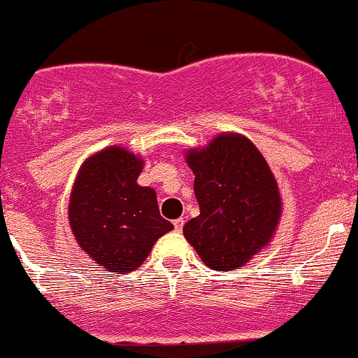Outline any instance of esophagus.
Returning <instances> with one entry per match:
<instances>
[{"mask_svg":"<svg viewBox=\"0 0 358 358\" xmlns=\"http://www.w3.org/2000/svg\"><path fill=\"white\" fill-rule=\"evenodd\" d=\"M173 225H175V230H176V232H182L183 225H185V220H183V218L175 220V222H173Z\"/></svg>","mask_w":358,"mask_h":358,"instance_id":"1","label":"esophagus"}]
</instances>
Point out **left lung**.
I'll use <instances>...</instances> for the list:
<instances>
[{"mask_svg": "<svg viewBox=\"0 0 358 358\" xmlns=\"http://www.w3.org/2000/svg\"><path fill=\"white\" fill-rule=\"evenodd\" d=\"M199 216L183 236L213 270L234 272L268 244L280 216L277 182L259 150L234 133L187 152Z\"/></svg>", "mask_w": 358, "mask_h": 358, "instance_id": "8db88e82", "label": "left lung"}]
</instances>
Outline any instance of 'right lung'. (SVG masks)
<instances>
[{
  "instance_id": "right-lung-1",
  "label": "right lung",
  "mask_w": 358,
  "mask_h": 358,
  "mask_svg": "<svg viewBox=\"0 0 358 358\" xmlns=\"http://www.w3.org/2000/svg\"><path fill=\"white\" fill-rule=\"evenodd\" d=\"M143 161L109 147L86 159L69 204V222L79 246L107 272H133L173 225L159 213L154 189L136 178Z\"/></svg>"
}]
</instances>
